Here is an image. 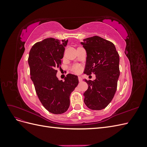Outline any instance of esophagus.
<instances>
[{
	"mask_svg": "<svg viewBox=\"0 0 147 147\" xmlns=\"http://www.w3.org/2000/svg\"><path fill=\"white\" fill-rule=\"evenodd\" d=\"M82 77H81V76H79L78 77V81L80 82H82Z\"/></svg>",
	"mask_w": 147,
	"mask_h": 147,
	"instance_id": "1",
	"label": "esophagus"
}]
</instances>
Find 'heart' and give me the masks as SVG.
<instances>
[{
	"label": "heart",
	"instance_id": "1",
	"mask_svg": "<svg viewBox=\"0 0 147 147\" xmlns=\"http://www.w3.org/2000/svg\"><path fill=\"white\" fill-rule=\"evenodd\" d=\"M72 70L73 72H74L75 73H79L81 70V67L78 65H75L72 67Z\"/></svg>",
	"mask_w": 147,
	"mask_h": 147
}]
</instances>
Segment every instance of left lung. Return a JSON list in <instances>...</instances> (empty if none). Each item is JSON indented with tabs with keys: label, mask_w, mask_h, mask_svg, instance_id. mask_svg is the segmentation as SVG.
Instances as JSON below:
<instances>
[{
	"label": "left lung",
	"mask_w": 147,
	"mask_h": 147,
	"mask_svg": "<svg viewBox=\"0 0 147 147\" xmlns=\"http://www.w3.org/2000/svg\"><path fill=\"white\" fill-rule=\"evenodd\" d=\"M81 44L87 54L84 73L96 75L94 80H84L88 90L84 92V102L89 109H105L113 99L119 76L118 53L114 44L99 36L83 39Z\"/></svg>",
	"instance_id": "left-lung-1"
}]
</instances>
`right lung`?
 I'll list each match as a JSON object with an SVG mask.
<instances>
[{
  "label": "right lung",
  "mask_w": 147,
  "mask_h": 147,
  "mask_svg": "<svg viewBox=\"0 0 147 147\" xmlns=\"http://www.w3.org/2000/svg\"><path fill=\"white\" fill-rule=\"evenodd\" d=\"M68 40L48 38L33 45L28 63L30 78L42 104L48 112L62 114L70 106V96L78 84L77 75L67 74L64 81L56 77Z\"/></svg>",
  "instance_id": "add662e5"
}]
</instances>
